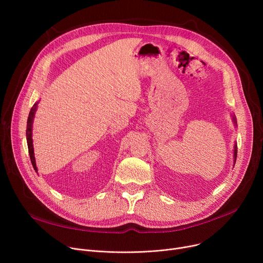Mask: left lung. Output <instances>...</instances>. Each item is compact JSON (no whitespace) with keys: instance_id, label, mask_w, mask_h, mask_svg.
<instances>
[{"instance_id":"8db88e82","label":"left lung","mask_w":263,"mask_h":263,"mask_svg":"<svg viewBox=\"0 0 263 263\" xmlns=\"http://www.w3.org/2000/svg\"><path fill=\"white\" fill-rule=\"evenodd\" d=\"M233 119H234V117H233ZM234 122H236V119H234ZM237 149H238V147H237V145H234V162H236V160H237Z\"/></svg>"}]
</instances>
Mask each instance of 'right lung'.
<instances>
[{
	"label": "right lung",
	"mask_w": 263,
	"mask_h": 263,
	"mask_svg": "<svg viewBox=\"0 0 263 263\" xmlns=\"http://www.w3.org/2000/svg\"><path fill=\"white\" fill-rule=\"evenodd\" d=\"M37 104L35 103L33 105V107L30 110L29 114V118H27V124H26V141H27V147H29V154H30V158H31V162L34 170L37 172V167H36V162H35V157H34V148H33V140H32V124H33V118L36 112L37 108Z\"/></svg>",
	"instance_id": "add662e5"
}]
</instances>
